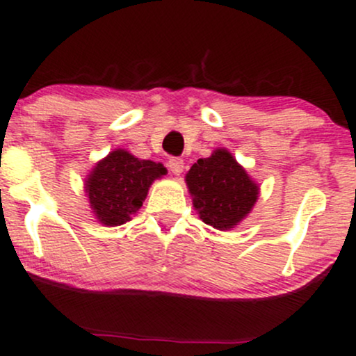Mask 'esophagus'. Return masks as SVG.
Returning <instances> with one entry per match:
<instances>
[{
    "instance_id": "1",
    "label": "esophagus",
    "mask_w": 356,
    "mask_h": 356,
    "mask_svg": "<svg viewBox=\"0 0 356 356\" xmlns=\"http://www.w3.org/2000/svg\"><path fill=\"white\" fill-rule=\"evenodd\" d=\"M168 166H170V170L173 171L175 175H179L183 171V166H185V163H183L181 158H171L170 161H168Z\"/></svg>"
}]
</instances>
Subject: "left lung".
Listing matches in <instances>:
<instances>
[{
  "label": "left lung",
  "instance_id": "left-lung-1",
  "mask_svg": "<svg viewBox=\"0 0 356 356\" xmlns=\"http://www.w3.org/2000/svg\"><path fill=\"white\" fill-rule=\"evenodd\" d=\"M193 207L207 225L232 229L249 213L257 200V185L225 149L198 159L186 175Z\"/></svg>",
  "mask_w": 356,
  "mask_h": 356
}]
</instances>
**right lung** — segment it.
I'll list each match as a JSON object with an SVG mask.
<instances>
[{
  "mask_svg": "<svg viewBox=\"0 0 356 356\" xmlns=\"http://www.w3.org/2000/svg\"><path fill=\"white\" fill-rule=\"evenodd\" d=\"M165 173L159 163L134 158L122 149L113 151L87 179L90 207L104 225H122L141 209L151 183Z\"/></svg>",
  "mask_w": 356,
  "mask_h": 356,
  "instance_id": "1",
  "label": "right lung"
}]
</instances>
